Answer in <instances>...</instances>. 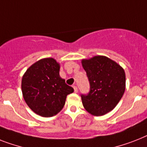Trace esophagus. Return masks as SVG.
I'll return each mask as SVG.
<instances>
[{
    "label": "esophagus",
    "instance_id": "obj_1",
    "mask_svg": "<svg viewBox=\"0 0 147 147\" xmlns=\"http://www.w3.org/2000/svg\"><path fill=\"white\" fill-rule=\"evenodd\" d=\"M73 88H74V91L75 93H78V88L76 86H73Z\"/></svg>",
    "mask_w": 147,
    "mask_h": 147
}]
</instances>
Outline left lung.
I'll use <instances>...</instances> for the list:
<instances>
[{"label": "left lung", "mask_w": 147, "mask_h": 147, "mask_svg": "<svg viewBox=\"0 0 147 147\" xmlns=\"http://www.w3.org/2000/svg\"><path fill=\"white\" fill-rule=\"evenodd\" d=\"M82 66L90 82V91L82 94L84 109L95 116H100L116 107L125 90L123 68L104 56L82 59Z\"/></svg>", "instance_id": "1"}]
</instances>
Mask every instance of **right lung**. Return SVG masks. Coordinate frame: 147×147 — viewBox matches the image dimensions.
<instances>
[{
    "label": "right lung",
    "mask_w": 147,
    "mask_h": 147,
    "mask_svg": "<svg viewBox=\"0 0 147 147\" xmlns=\"http://www.w3.org/2000/svg\"><path fill=\"white\" fill-rule=\"evenodd\" d=\"M60 65L53 58L41 59L26 70L22 78L23 98L37 115L52 117L63 108L74 89L59 76Z\"/></svg>",
    "instance_id": "add662e5"
}]
</instances>
